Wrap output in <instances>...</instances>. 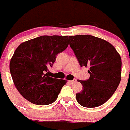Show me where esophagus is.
I'll list each match as a JSON object with an SVG mask.
<instances>
[{
  "instance_id": "1",
  "label": "esophagus",
  "mask_w": 130,
  "mask_h": 130,
  "mask_svg": "<svg viewBox=\"0 0 130 130\" xmlns=\"http://www.w3.org/2000/svg\"><path fill=\"white\" fill-rule=\"evenodd\" d=\"M76 82H77V80H76V79H73V80H69V82L71 84H73L75 83Z\"/></svg>"
}]
</instances>
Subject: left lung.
Here are the masks:
<instances>
[{
  "mask_svg": "<svg viewBox=\"0 0 130 130\" xmlns=\"http://www.w3.org/2000/svg\"><path fill=\"white\" fill-rule=\"evenodd\" d=\"M69 45L81 67H88L90 77L79 80L83 86L76 100L84 107L103 105L114 94L121 78V59L113 45L91 35L69 36Z\"/></svg>",
  "mask_w": 130,
  "mask_h": 130,
  "instance_id": "obj_1",
  "label": "left lung"
}]
</instances>
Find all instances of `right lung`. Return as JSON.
<instances>
[{
  "mask_svg": "<svg viewBox=\"0 0 130 130\" xmlns=\"http://www.w3.org/2000/svg\"><path fill=\"white\" fill-rule=\"evenodd\" d=\"M68 44V36H42L16 48L10 72L16 88L26 100L38 105H50L57 100L67 80L49 77L46 71Z\"/></svg>",
  "mask_w": 130,
  "mask_h": 130,
  "instance_id": "1",
  "label": "right lung"
}]
</instances>
